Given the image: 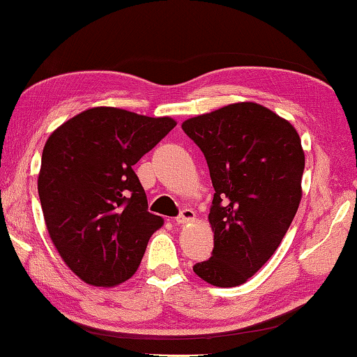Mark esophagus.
<instances>
[{"label":"esophagus","instance_id":"esophagus-1","mask_svg":"<svg viewBox=\"0 0 357 357\" xmlns=\"http://www.w3.org/2000/svg\"><path fill=\"white\" fill-rule=\"evenodd\" d=\"M195 219V213L192 211V209L185 208L181 211L179 216L176 218V224H188V222H192V220Z\"/></svg>","mask_w":357,"mask_h":357}]
</instances>
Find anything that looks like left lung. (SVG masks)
<instances>
[{"label":"left lung","instance_id":"8db88e82","mask_svg":"<svg viewBox=\"0 0 357 357\" xmlns=\"http://www.w3.org/2000/svg\"><path fill=\"white\" fill-rule=\"evenodd\" d=\"M181 127L205 155L214 188L213 256L194 271L213 286H240L278 250L301 205V137L289 121L252 101L190 117Z\"/></svg>","mask_w":357,"mask_h":357}]
</instances>
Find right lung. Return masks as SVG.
I'll list each match as a JSON object with an SVG mask.
<instances>
[{"instance_id": "right-lung-1", "label": "right lung", "mask_w": 357, "mask_h": 357, "mask_svg": "<svg viewBox=\"0 0 357 357\" xmlns=\"http://www.w3.org/2000/svg\"><path fill=\"white\" fill-rule=\"evenodd\" d=\"M176 126L112 106L56 127L43 149L38 192L50 240L73 273L114 287L138 270L163 219L148 211L133 165Z\"/></svg>"}]
</instances>
